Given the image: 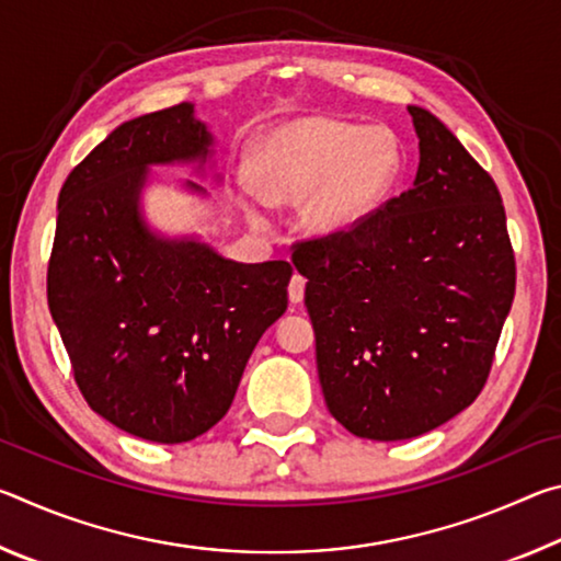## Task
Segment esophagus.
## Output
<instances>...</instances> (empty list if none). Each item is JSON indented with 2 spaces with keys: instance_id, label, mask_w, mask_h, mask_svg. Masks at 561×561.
I'll use <instances>...</instances> for the list:
<instances>
[{
  "instance_id": "esophagus-1",
  "label": "esophagus",
  "mask_w": 561,
  "mask_h": 561,
  "mask_svg": "<svg viewBox=\"0 0 561 561\" xmlns=\"http://www.w3.org/2000/svg\"><path fill=\"white\" fill-rule=\"evenodd\" d=\"M304 284H307V279H304L299 272H294V277L289 282V299H291V304H301L304 301Z\"/></svg>"
}]
</instances>
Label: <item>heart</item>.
Listing matches in <instances>:
<instances>
[{
  "label": "heart",
  "instance_id": "heart-1",
  "mask_svg": "<svg viewBox=\"0 0 561 561\" xmlns=\"http://www.w3.org/2000/svg\"><path fill=\"white\" fill-rule=\"evenodd\" d=\"M401 175V150L383 128L299 118L272 130L254 158V183L270 203H299L304 230L341 237L368 220Z\"/></svg>",
  "mask_w": 561,
  "mask_h": 561
}]
</instances>
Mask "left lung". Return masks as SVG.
I'll use <instances>...</instances> for the list:
<instances>
[{"instance_id":"left-lung-1","label":"left lung","mask_w":561,"mask_h":561,"mask_svg":"<svg viewBox=\"0 0 561 561\" xmlns=\"http://www.w3.org/2000/svg\"><path fill=\"white\" fill-rule=\"evenodd\" d=\"M408 113L421 150L413 187L291 254L309 279L329 413L383 443L438 428L478 398L515 299L495 180L431 111Z\"/></svg>"}]
</instances>
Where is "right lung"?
<instances>
[{
	"label": "right lung",
	"mask_w": 561,
	"mask_h": 561,
	"mask_svg": "<svg viewBox=\"0 0 561 561\" xmlns=\"http://www.w3.org/2000/svg\"><path fill=\"white\" fill-rule=\"evenodd\" d=\"M213 146L193 103L146 113L108 133L59 193L46 294L76 383L101 417L153 443L210 431L287 311L289 262L227 260L197 234L170 237L146 220L150 168L205 175ZM180 187L207 197L195 180Z\"/></svg>",
	"instance_id": "1"
}]
</instances>
